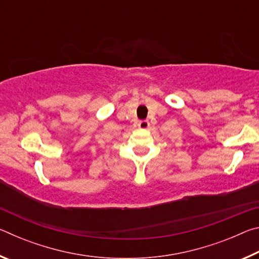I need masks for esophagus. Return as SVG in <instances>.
Instances as JSON below:
<instances>
[{"label": "esophagus", "mask_w": 259, "mask_h": 259, "mask_svg": "<svg viewBox=\"0 0 259 259\" xmlns=\"http://www.w3.org/2000/svg\"><path fill=\"white\" fill-rule=\"evenodd\" d=\"M138 126H139V128L146 129V128H148V126H150V122H148L147 120H144V121H139V123H138Z\"/></svg>", "instance_id": "esophagus-1"}]
</instances>
